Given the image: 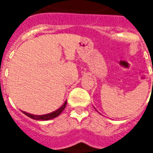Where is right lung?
<instances>
[{"instance_id":"obj_1","label":"right lung","mask_w":153,"mask_h":153,"mask_svg":"<svg viewBox=\"0 0 153 153\" xmlns=\"http://www.w3.org/2000/svg\"><path fill=\"white\" fill-rule=\"evenodd\" d=\"M67 104V101H65L62 106H60V108H58L56 111H55L53 112L48 113V114H45V115H33V114H29L28 112H25V111H23V113L26 115L28 117H30L31 119H33V120H51V119H54L57 117L58 115H60V113L63 111L65 106H66Z\"/></svg>"}]
</instances>
